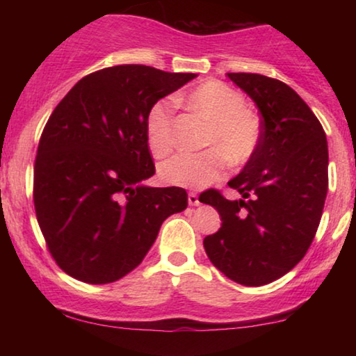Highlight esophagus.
Wrapping results in <instances>:
<instances>
[{
  "label": "esophagus",
  "instance_id": "34e87169",
  "mask_svg": "<svg viewBox=\"0 0 356 356\" xmlns=\"http://www.w3.org/2000/svg\"><path fill=\"white\" fill-rule=\"evenodd\" d=\"M188 202H189V206H199V196L196 193H189L188 194Z\"/></svg>",
  "mask_w": 356,
  "mask_h": 356
}]
</instances>
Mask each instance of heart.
Wrapping results in <instances>:
<instances>
[{
  "instance_id": "b5f03b06",
  "label": "heart",
  "mask_w": 356,
  "mask_h": 356,
  "mask_svg": "<svg viewBox=\"0 0 356 356\" xmlns=\"http://www.w3.org/2000/svg\"><path fill=\"white\" fill-rule=\"evenodd\" d=\"M186 104L209 121L204 145L211 149L199 154L181 152L160 163L159 177L170 186L206 188L227 172V160L233 165L246 163L261 140V123L246 110L241 92L225 82L207 81L186 95ZM173 104L160 100L145 118V134L154 155H165L173 145Z\"/></svg>"
}]
</instances>
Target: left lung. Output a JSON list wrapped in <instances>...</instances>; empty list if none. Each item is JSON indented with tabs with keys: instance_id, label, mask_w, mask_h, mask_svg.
Returning a JSON list of instances; mask_svg holds the SVG:
<instances>
[{
	"instance_id": "8db88e82",
	"label": "left lung",
	"mask_w": 356,
	"mask_h": 356,
	"mask_svg": "<svg viewBox=\"0 0 356 356\" xmlns=\"http://www.w3.org/2000/svg\"><path fill=\"white\" fill-rule=\"evenodd\" d=\"M228 77L259 110L261 140L228 181L240 199L204 193L202 202L222 218L204 248L228 279L259 286L293 269L313 243L327 194V139L305 100L282 81L251 72Z\"/></svg>"
}]
</instances>
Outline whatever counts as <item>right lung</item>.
Masks as SVG:
<instances>
[{"label":"right lung","instance_id":"1","mask_svg":"<svg viewBox=\"0 0 356 356\" xmlns=\"http://www.w3.org/2000/svg\"><path fill=\"white\" fill-rule=\"evenodd\" d=\"M197 77L143 65L82 77L47 121L33 168L38 225L56 264L86 284L136 269L163 220L188 207L183 188L144 184L155 173L145 118Z\"/></svg>","mask_w":356,"mask_h":356}]
</instances>
